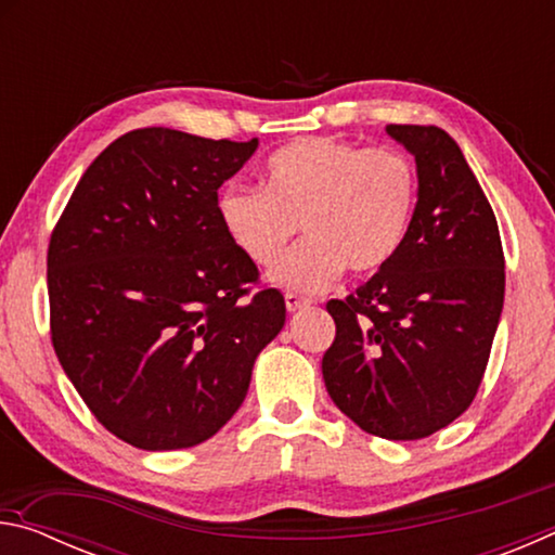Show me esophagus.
<instances>
[{
  "label": "esophagus",
  "instance_id": "34e87169",
  "mask_svg": "<svg viewBox=\"0 0 555 555\" xmlns=\"http://www.w3.org/2000/svg\"><path fill=\"white\" fill-rule=\"evenodd\" d=\"M284 298H286V308H288L291 313H296V311H300V308L311 306V300L304 298V296H298V294H291V291H288Z\"/></svg>",
  "mask_w": 555,
  "mask_h": 555
}]
</instances>
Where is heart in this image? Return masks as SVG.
<instances>
[{
	"mask_svg": "<svg viewBox=\"0 0 555 555\" xmlns=\"http://www.w3.org/2000/svg\"><path fill=\"white\" fill-rule=\"evenodd\" d=\"M418 176L397 149H362L327 137L281 146L264 188H224L218 212L228 237L257 267H274L304 224L308 242L274 271L279 286L318 294L343 274H374L409 237Z\"/></svg>",
	"mask_w": 555,
	"mask_h": 555,
	"instance_id": "obj_1",
	"label": "heart"
}]
</instances>
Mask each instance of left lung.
<instances>
[{"label": "left lung", "mask_w": 555, "mask_h": 555, "mask_svg": "<svg viewBox=\"0 0 555 555\" xmlns=\"http://www.w3.org/2000/svg\"><path fill=\"white\" fill-rule=\"evenodd\" d=\"M416 158L409 237L367 284L331 300L325 389L347 418L387 440H418L473 403L504 306L496 218L448 131L387 125Z\"/></svg>", "instance_id": "left-lung-1"}]
</instances>
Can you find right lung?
Segmentation results:
<instances>
[{
    "mask_svg": "<svg viewBox=\"0 0 555 555\" xmlns=\"http://www.w3.org/2000/svg\"><path fill=\"white\" fill-rule=\"evenodd\" d=\"M259 139L166 127L119 137L82 173L49 247L51 340L109 434L142 450L198 446L247 397L286 323L276 288L234 247L218 188Z\"/></svg>",
    "mask_w": 555,
    "mask_h": 555,
    "instance_id": "obj_1",
    "label": "right lung"
}]
</instances>
